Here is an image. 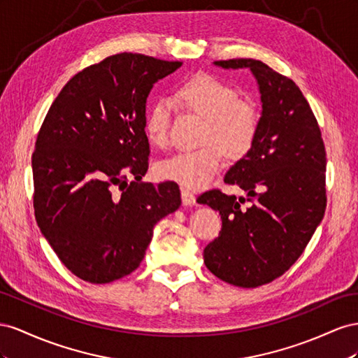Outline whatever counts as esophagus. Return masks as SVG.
<instances>
[{
    "mask_svg": "<svg viewBox=\"0 0 358 358\" xmlns=\"http://www.w3.org/2000/svg\"><path fill=\"white\" fill-rule=\"evenodd\" d=\"M181 201L185 206H193L195 203V195L187 189H181Z\"/></svg>",
    "mask_w": 358,
    "mask_h": 358,
    "instance_id": "34e87169",
    "label": "esophagus"
}]
</instances>
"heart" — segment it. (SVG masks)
Instances as JSON below:
<instances>
[{"label": "heart", "mask_w": 358, "mask_h": 358, "mask_svg": "<svg viewBox=\"0 0 358 358\" xmlns=\"http://www.w3.org/2000/svg\"><path fill=\"white\" fill-rule=\"evenodd\" d=\"M176 97L182 108L207 120L202 135L206 145L159 162L156 173L162 180L176 181L189 189L206 187L223 166L227 152L231 157H243L250 151L259 131V112L252 101L238 99L236 87L208 73L195 75L182 83ZM169 124V103L157 100L144 124L152 147L168 145Z\"/></svg>", "instance_id": "1"}]
</instances>
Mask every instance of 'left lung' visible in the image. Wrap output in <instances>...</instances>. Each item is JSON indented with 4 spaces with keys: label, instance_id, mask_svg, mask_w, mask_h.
<instances>
[{
    "label": "left lung",
    "instance_id": "1",
    "mask_svg": "<svg viewBox=\"0 0 358 358\" xmlns=\"http://www.w3.org/2000/svg\"><path fill=\"white\" fill-rule=\"evenodd\" d=\"M214 64L250 69L262 114L253 147L224 176L227 185L238 186L248 198L237 199L219 189L198 198L222 219L219 237L203 249V262L223 282L257 288L289 270L324 217L325 147L318 121L292 79L259 59ZM246 201L251 203L243 209Z\"/></svg>",
    "mask_w": 358,
    "mask_h": 358
}]
</instances>
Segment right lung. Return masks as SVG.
<instances>
[{
    "label": "right lung",
    "mask_w": 358,
    "mask_h": 358,
    "mask_svg": "<svg viewBox=\"0 0 358 358\" xmlns=\"http://www.w3.org/2000/svg\"><path fill=\"white\" fill-rule=\"evenodd\" d=\"M181 64L110 55L71 78L48 110L31 160L34 214L79 279L109 283L135 271L155 224L181 206L173 181H141L150 156L147 97Z\"/></svg>",
    "instance_id": "obj_1"
}]
</instances>
